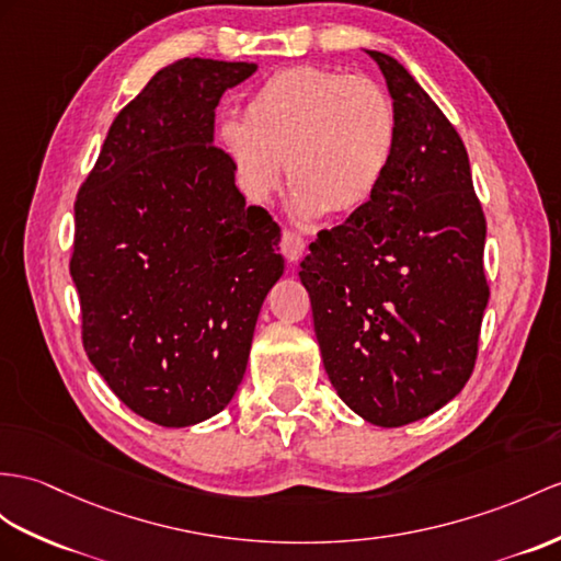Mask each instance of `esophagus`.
<instances>
[{"label": "esophagus", "mask_w": 561, "mask_h": 561, "mask_svg": "<svg viewBox=\"0 0 561 561\" xmlns=\"http://www.w3.org/2000/svg\"><path fill=\"white\" fill-rule=\"evenodd\" d=\"M305 248H307V242H305L302 236L295 233V230H290V228L283 230L280 250H283V254H285V259H288V262H299V259H302V254H305Z\"/></svg>", "instance_id": "34e87169"}]
</instances>
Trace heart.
I'll return each instance as SVG.
<instances>
[{
  "label": "heart",
  "instance_id": "obj_1",
  "mask_svg": "<svg viewBox=\"0 0 561 561\" xmlns=\"http://www.w3.org/2000/svg\"><path fill=\"white\" fill-rule=\"evenodd\" d=\"M398 138V108L383 85L321 66L273 73L250 94L242 118L218 126L244 193L268 199L283 161L299 216L362 211L386 183Z\"/></svg>",
  "mask_w": 561,
  "mask_h": 561
}]
</instances>
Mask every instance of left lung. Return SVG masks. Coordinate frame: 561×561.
<instances>
[{
  "label": "left lung",
  "instance_id": "1",
  "mask_svg": "<svg viewBox=\"0 0 561 561\" xmlns=\"http://www.w3.org/2000/svg\"><path fill=\"white\" fill-rule=\"evenodd\" d=\"M400 118L376 197L299 264L325 374L352 412L398 428L467 386L490 288L485 216L459 133L407 68L366 51Z\"/></svg>",
  "mask_w": 561,
  "mask_h": 561
}]
</instances>
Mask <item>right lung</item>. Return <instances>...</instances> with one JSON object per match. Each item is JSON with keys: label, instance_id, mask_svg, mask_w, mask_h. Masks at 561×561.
Instances as JSON below:
<instances>
[{"label": "right lung", "instance_id": "add662e5", "mask_svg": "<svg viewBox=\"0 0 561 561\" xmlns=\"http://www.w3.org/2000/svg\"><path fill=\"white\" fill-rule=\"evenodd\" d=\"M248 61L181 59L121 108L76 197L71 278L88 359L116 398L167 428L233 400L254 323L285 268L280 228L248 207L214 140Z\"/></svg>", "mask_w": 561, "mask_h": 561}]
</instances>
